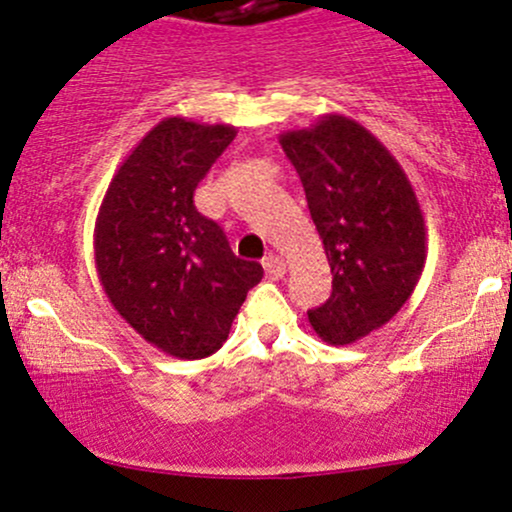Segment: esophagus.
I'll use <instances>...</instances> for the list:
<instances>
[{"mask_svg":"<svg viewBox=\"0 0 512 512\" xmlns=\"http://www.w3.org/2000/svg\"><path fill=\"white\" fill-rule=\"evenodd\" d=\"M263 268H266L268 278H273V280L283 278V275H285V261L280 256L271 254V256L263 258Z\"/></svg>","mask_w":512,"mask_h":512,"instance_id":"1","label":"esophagus"}]
</instances>
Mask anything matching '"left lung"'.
Segmentation results:
<instances>
[{"instance_id":"1","label":"left lung","mask_w":512,"mask_h":512,"mask_svg":"<svg viewBox=\"0 0 512 512\" xmlns=\"http://www.w3.org/2000/svg\"><path fill=\"white\" fill-rule=\"evenodd\" d=\"M300 174L309 215L331 266V297L312 309L321 341L348 346L404 307L426 266V222L409 176L387 147L329 113L280 135Z\"/></svg>"}]
</instances>
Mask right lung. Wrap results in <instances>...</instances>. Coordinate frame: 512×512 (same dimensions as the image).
<instances>
[{
  "label": "right lung",
  "mask_w": 512,
  "mask_h": 512,
  "mask_svg": "<svg viewBox=\"0 0 512 512\" xmlns=\"http://www.w3.org/2000/svg\"><path fill=\"white\" fill-rule=\"evenodd\" d=\"M234 137V125L164 118L120 164L96 215L103 292L147 343L181 360L215 353L263 278L261 263L234 256L193 203Z\"/></svg>",
  "instance_id": "add662e5"
}]
</instances>
